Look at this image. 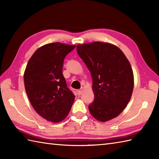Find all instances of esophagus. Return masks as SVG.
I'll return each mask as SVG.
<instances>
[{"label": "esophagus", "instance_id": "obj_1", "mask_svg": "<svg viewBox=\"0 0 159 159\" xmlns=\"http://www.w3.org/2000/svg\"><path fill=\"white\" fill-rule=\"evenodd\" d=\"M77 92H78V94H79V95H81L83 91L81 89H79V90H77Z\"/></svg>", "mask_w": 159, "mask_h": 159}]
</instances>
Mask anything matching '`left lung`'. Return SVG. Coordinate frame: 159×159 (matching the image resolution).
I'll return each mask as SVG.
<instances>
[{"label": "left lung", "instance_id": "obj_1", "mask_svg": "<svg viewBox=\"0 0 159 159\" xmlns=\"http://www.w3.org/2000/svg\"><path fill=\"white\" fill-rule=\"evenodd\" d=\"M79 57L91 72L94 101L88 107L92 116L106 122L122 112L134 89L131 65L117 46L93 42L77 45Z\"/></svg>", "mask_w": 159, "mask_h": 159}]
</instances>
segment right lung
Listing matches in <instances>:
<instances>
[{
	"mask_svg": "<svg viewBox=\"0 0 159 159\" xmlns=\"http://www.w3.org/2000/svg\"><path fill=\"white\" fill-rule=\"evenodd\" d=\"M76 45L48 43L34 53L24 72L25 88L34 110L49 122L58 123L69 114L75 98L63 74V61Z\"/></svg>",
	"mask_w": 159,
	"mask_h": 159,
	"instance_id": "1",
	"label": "right lung"
}]
</instances>
